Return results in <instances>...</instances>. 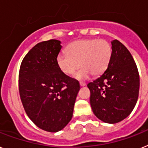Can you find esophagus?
Returning <instances> with one entry per match:
<instances>
[{
	"mask_svg": "<svg viewBox=\"0 0 148 148\" xmlns=\"http://www.w3.org/2000/svg\"><path fill=\"white\" fill-rule=\"evenodd\" d=\"M86 83H84V82H80V86H86Z\"/></svg>",
	"mask_w": 148,
	"mask_h": 148,
	"instance_id": "esophagus-1",
	"label": "esophagus"
}]
</instances>
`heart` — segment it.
Masks as SVG:
<instances>
[{"label": "heart", "mask_w": 148, "mask_h": 148, "mask_svg": "<svg viewBox=\"0 0 148 148\" xmlns=\"http://www.w3.org/2000/svg\"><path fill=\"white\" fill-rule=\"evenodd\" d=\"M66 53L57 56L58 67L63 74L72 76L79 67L76 74L79 80H86L92 74L99 76L108 66L112 56V47L105 40L81 39L69 43Z\"/></svg>", "instance_id": "b5f03b06"}]
</instances>
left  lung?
<instances>
[{
  "instance_id": "8db88e82",
  "label": "left lung",
  "mask_w": 148,
  "mask_h": 148,
  "mask_svg": "<svg viewBox=\"0 0 148 148\" xmlns=\"http://www.w3.org/2000/svg\"><path fill=\"white\" fill-rule=\"evenodd\" d=\"M112 56L100 77L87 84L90 105L95 116L108 123L126 118L135 108L140 79L133 57L122 43L111 41Z\"/></svg>"
}]
</instances>
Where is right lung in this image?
<instances>
[{
	"label": "right lung",
	"mask_w": 148,
	"mask_h": 148,
	"mask_svg": "<svg viewBox=\"0 0 148 148\" xmlns=\"http://www.w3.org/2000/svg\"><path fill=\"white\" fill-rule=\"evenodd\" d=\"M61 41L36 44L22 60L18 89L26 114L36 126L50 132L62 130L73 116L80 90L77 80L61 71L56 62Z\"/></svg>",
	"instance_id": "add662e5"
}]
</instances>
